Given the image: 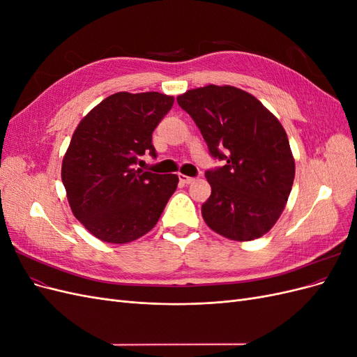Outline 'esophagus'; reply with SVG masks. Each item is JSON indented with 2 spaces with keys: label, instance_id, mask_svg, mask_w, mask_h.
<instances>
[{
  "label": "esophagus",
  "instance_id": "obj_1",
  "mask_svg": "<svg viewBox=\"0 0 357 357\" xmlns=\"http://www.w3.org/2000/svg\"><path fill=\"white\" fill-rule=\"evenodd\" d=\"M178 180H180V183H183V185H190V183L195 181V178L188 177L185 174H178Z\"/></svg>",
  "mask_w": 357,
  "mask_h": 357
}]
</instances>
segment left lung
<instances>
[{"instance_id": "obj_1", "label": "left lung", "mask_w": 357, "mask_h": 357, "mask_svg": "<svg viewBox=\"0 0 357 357\" xmlns=\"http://www.w3.org/2000/svg\"><path fill=\"white\" fill-rule=\"evenodd\" d=\"M213 158L205 172L211 195L202 204L208 228L234 241L261 238L282 215L295 178V159L278 119L252 93L208 84L177 96Z\"/></svg>"}]
</instances>
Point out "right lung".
<instances>
[{"mask_svg":"<svg viewBox=\"0 0 357 357\" xmlns=\"http://www.w3.org/2000/svg\"><path fill=\"white\" fill-rule=\"evenodd\" d=\"M174 96L117 92L86 114L62 159L61 177L74 218L96 238L131 243L155 228L176 174L135 168L138 156H156L152 134Z\"/></svg>","mask_w":357,"mask_h":357,"instance_id":"obj_1","label":"right lung"}]
</instances>
